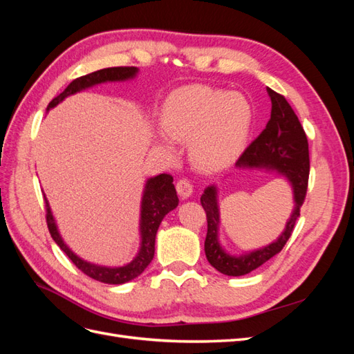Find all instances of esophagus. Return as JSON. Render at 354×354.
<instances>
[{
    "mask_svg": "<svg viewBox=\"0 0 354 354\" xmlns=\"http://www.w3.org/2000/svg\"><path fill=\"white\" fill-rule=\"evenodd\" d=\"M177 194L181 199H187L192 194H194V185L190 183V180L187 178H181L177 181Z\"/></svg>",
    "mask_w": 354,
    "mask_h": 354,
    "instance_id": "obj_1",
    "label": "esophagus"
}]
</instances>
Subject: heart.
I'll list each match as a JSON object with an SVG mask.
<instances>
[{"mask_svg":"<svg viewBox=\"0 0 354 354\" xmlns=\"http://www.w3.org/2000/svg\"><path fill=\"white\" fill-rule=\"evenodd\" d=\"M252 108L239 93H226L208 85H189L165 100L160 122L176 140H190V156L202 169L230 164L248 140ZM160 146L169 149L167 137Z\"/></svg>","mask_w":354,"mask_h":354,"instance_id":"heart-1","label":"heart"}]
</instances>
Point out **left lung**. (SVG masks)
Returning <instances> with one entry per match:
<instances>
[{"mask_svg": "<svg viewBox=\"0 0 354 354\" xmlns=\"http://www.w3.org/2000/svg\"><path fill=\"white\" fill-rule=\"evenodd\" d=\"M267 93L272 100L270 120L261 134L245 149V152L236 160V167L273 169L286 177L292 186L295 207L277 241L260 250L242 255H230L221 248L218 242L220 209L217 203V189L214 186L205 189L201 196V203L207 212L208 223L205 255L214 269L227 276L250 273L282 251L288 239L291 238L295 221L299 217V208L307 194L310 159L306 133L298 121V116L283 95L272 88H267Z\"/></svg>", "mask_w": 354, "mask_h": 354, "instance_id": "obj_1", "label": "left lung"}]
</instances>
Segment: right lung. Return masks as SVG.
<instances>
[{"instance_id": "obj_1", "label": "right lung", "mask_w": 354, "mask_h": 354, "mask_svg": "<svg viewBox=\"0 0 354 354\" xmlns=\"http://www.w3.org/2000/svg\"><path fill=\"white\" fill-rule=\"evenodd\" d=\"M138 69L134 66H118V68H106L91 72L88 75H84L77 80H73L65 91L60 93L57 97L53 99L48 106L47 111L55 108L63 99H66L68 95H72L81 90L90 88L93 85H97L102 82L108 81H127L131 80L137 75ZM46 199V218H47V226L50 230L51 238L60 246V250L65 252L72 263L78 267V269L90 276L91 279H95L103 283H111V285H121L128 281H133L134 277L142 274L146 267L151 264L155 255V238L156 232L160 221L167 216L169 211H173L178 205V198L177 192L173 183V177L169 174H159L156 177L149 178L146 181V186L143 190V198H142V214H140V234H142V243L140 250H138L137 255L131 263H128L122 267H104L91 264L88 261H84L77 254H73L69 246L63 242L60 233L57 230L55 217H53L50 203Z\"/></svg>"}]
</instances>
